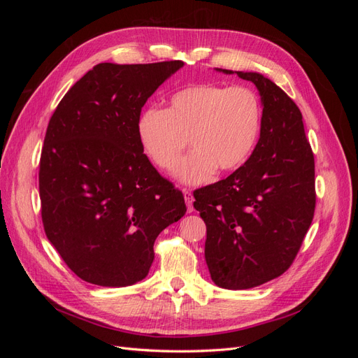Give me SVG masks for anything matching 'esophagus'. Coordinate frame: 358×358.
I'll return each mask as SVG.
<instances>
[{"mask_svg":"<svg viewBox=\"0 0 358 358\" xmlns=\"http://www.w3.org/2000/svg\"><path fill=\"white\" fill-rule=\"evenodd\" d=\"M182 192H183V197H185V203H187V208H188V212L191 213L192 210H194V208H192V201H194V199H192V192L189 191V189H182Z\"/></svg>","mask_w":358,"mask_h":358,"instance_id":"esophagus-1","label":"esophagus"}]
</instances>
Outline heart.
Listing matches in <instances>:
<instances>
[{"instance_id": "b5f03b06", "label": "heart", "mask_w": 358, "mask_h": 358, "mask_svg": "<svg viewBox=\"0 0 358 358\" xmlns=\"http://www.w3.org/2000/svg\"><path fill=\"white\" fill-rule=\"evenodd\" d=\"M262 129V104L245 86L200 83L170 96L167 109L148 107L137 119L145 154L162 170L176 164L189 143L191 154L173 175L187 185L208 180L215 170L233 171L251 157Z\"/></svg>"}]
</instances>
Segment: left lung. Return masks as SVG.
<instances>
[{"label": "left lung", "mask_w": 358, "mask_h": 358, "mask_svg": "<svg viewBox=\"0 0 358 358\" xmlns=\"http://www.w3.org/2000/svg\"><path fill=\"white\" fill-rule=\"evenodd\" d=\"M252 82L263 116L252 155L234 173L194 191L206 222L204 258L225 289H248L282 275L315 210V164L296 103L263 74L215 69Z\"/></svg>", "instance_id": "left-lung-1"}]
</instances>
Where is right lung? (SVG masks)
I'll return each mask as SVG.
<instances>
[{"label":"right lung","mask_w":358,"mask_h":358,"mask_svg":"<svg viewBox=\"0 0 358 358\" xmlns=\"http://www.w3.org/2000/svg\"><path fill=\"white\" fill-rule=\"evenodd\" d=\"M182 67L96 64L50 117L38 173L41 220L49 242L86 282L145 279L158 234L187 212L182 192L150 164L137 137L142 107Z\"/></svg>","instance_id":"right-lung-1"}]
</instances>
